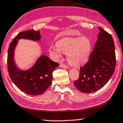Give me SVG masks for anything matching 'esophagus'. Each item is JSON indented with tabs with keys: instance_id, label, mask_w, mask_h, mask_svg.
I'll return each instance as SVG.
<instances>
[{
	"instance_id": "34e87169",
	"label": "esophagus",
	"mask_w": 123,
	"mask_h": 123,
	"mask_svg": "<svg viewBox=\"0 0 123 123\" xmlns=\"http://www.w3.org/2000/svg\"><path fill=\"white\" fill-rule=\"evenodd\" d=\"M60 67H62V68H67L68 66L67 65H66L65 64L61 63V64H60Z\"/></svg>"
}]
</instances>
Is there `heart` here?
<instances>
[{"instance_id":"obj_1","label":"heart","mask_w":123,"mask_h":123,"mask_svg":"<svg viewBox=\"0 0 123 123\" xmlns=\"http://www.w3.org/2000/svg\"><path fill=\"white\" fill-rule=\"evenodd\" d=\"M92 48V41L86 36L79 38L66 37L58 40L56 45H51L50 52L56 58L61 57L62 52L67 54L69 63L73 66H79L89 59Z\"/></svg>"}]
</instances>
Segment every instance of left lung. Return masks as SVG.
Returning a JSON list of instances; mask_svg holds the SVG:
<instances>
[{"mask_svg": "<svg viewBox=\"0 0 123 123\" xmlns=\"http://www.w3.org/2000/svg\"><path fill=\"white\" fill-rule=\"evenodd\" d=\"M100 33L89 61L80 68L79 79L74 85L85 93L95 92L106 85L116 66L114 41L112 36L98 27Z\"/></svg>", "mask_w": 123, "mask_h": 123, "instance_id": "left-lung-1", "label": "left lung"}]
</instances>
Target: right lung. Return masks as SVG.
Returning <instances> with one entry per match:
<instances>
[{
	"mask_svg": "<svg viewBox=\"0 0 123 123\" xmlns=\"http://www.w3.org/2000/svg\"><path fill=\"white\" fill-rule=\"evenodd\" d=\"M21 38L34 41L40 39L39 31L33 30L22 32L13 38L10 44L7 55V69L13 83L23 92L30 95H39L45 92L51 85L52 72L58 66L46 56L42 55L32 68L22 71L17 68L14 61V50Z\"/></svg>",
	"mask_w": 123,
	"mask_h": 123,
	"instance_id": "obj_1",
	"label": "right lung"
}]
</instances>
